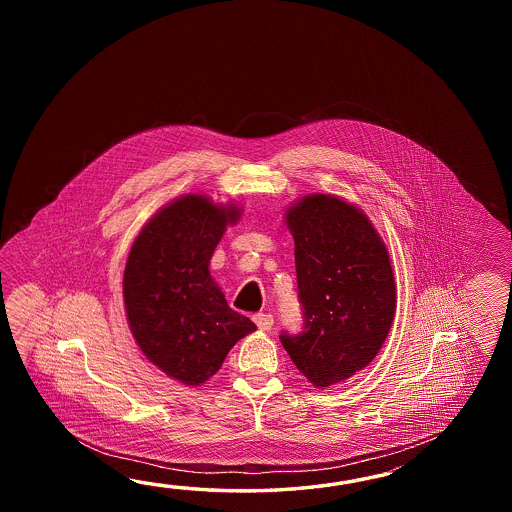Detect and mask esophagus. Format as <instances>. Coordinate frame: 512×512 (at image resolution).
I'll use <instances>...</instances> for the list:
<instances>
[{
    "mask_svg": "<svg viewBox=\"0 0 512 512\" xmlns=\"http://www.w3.org/2000/svg\"><path fill=\"white\" fill-rule=\"evenodd\" d=\"M252 320L256 322V326L260 327L261 331H269L274 324L271 313H256L252 316Z\"/></svg>",
    "mask_w": 512,
    "mask_h": 512,
    "instance_id": "1",
    "label": "esophagus"
}]
</instances>
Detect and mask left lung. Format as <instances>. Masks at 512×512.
Segmentation results:
<instances>
[{
	"mask_svg": "<svg viewBox=\"0 0 512 512\" xmlns=\"http://www.w3.org/2000/svg\"><path fill=\"white\" fill-rule=\"evenodd\" d=\"M294 238L304 326L280 340L316 388L346 381L377 357L395 315V282L384 241L344 199H300L285 214Z\"/></svg>",
	"mask_w": 512,
	"mask_h": 512,
	"instance_id": "1",
	"label": "left lung"
}]
</instances>
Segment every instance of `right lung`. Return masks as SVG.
Returning <instances> with one entry per match:
<instances>
[{"label":"right lung","mask_w":512,"mask_h":512,"mask_svg":"<svg viewBox=\"0 0 512 512\" xmlns=\"http://www.w3.org/2000/svg\"><path fill=\"white\" fill-rule=\"evenodd\" d=\"M238 207L199 194L161 208L131 245L124 304L144 357L188 386L208 381L256 326L230 309L208 263Z\"/></svg>","instance_id":"obj_1"}]
</instances>
